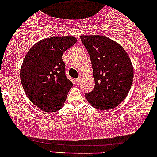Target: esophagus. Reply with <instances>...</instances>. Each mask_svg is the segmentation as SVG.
<instances>
[{
    "instance_id": "1",
    "label": "esophagus",
    "mask_w": 157,
    "mask_h": 157,
    "mask_svg": "<svg viewBox=\"0 0 157 157\" xmlns=\"http://www.w3.org/2000/svg\"><path fill=\"white\" fill-rule=\"evenodd\" d=\"M75 84L78 85L80 83V78H76V79H75Z\"/></svg>"
}]
</instances>
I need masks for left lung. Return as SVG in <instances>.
<instances>
[{
	"label": "left lung",
	"instance_id": "left-lung-1",
	"mask_svg": "<svg viewBox=\"0 0 157 157\" xmlns=\"http://www.w3.org/2000/svg\"><path fill=\"white\" fill-rule=\"evenodd\" d=\"M81 41L90 56L95 86L86 94L95 109L109 110L117 107L132 85L134 68L121 45L102 35H82Z\"/></svg>",
	"mask_w": 157,
	"mask_h": 157
}]
</instances>
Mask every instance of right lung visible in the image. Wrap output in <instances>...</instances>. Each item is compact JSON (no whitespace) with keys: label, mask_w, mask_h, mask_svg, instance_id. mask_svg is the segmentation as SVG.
<instances>
[{"label":"right lung","mask_w":157,"mask_h":157,"mask_svg":"<svg viewBox=\"0 0 157 157\" xmlns=\"http://www.w3.org/2000/svg\"><path fill=\"white\" fill-rule=\"evenodd\" d=\"M77 42L72 36L46 37L35 43L23 59L20 79L32 103L46 112L63 108L73 84L65 75L63 52Z\"/></svg>","instance_id":"right-lung-1"}]
</instances>
